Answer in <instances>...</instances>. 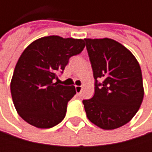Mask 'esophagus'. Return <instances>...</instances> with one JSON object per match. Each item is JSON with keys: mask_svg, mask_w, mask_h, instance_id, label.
<instances>
[{"mask_svg": "<svg viewBox=\"0 0 152 152\" xmlns=\"http://www.w3.org/2000/svg\"><path fill=\"white\" fill-rule=\"evenodd\" d=\"M82 89H83V87H82V86L76 85V93H77V94H80V93H81V91H82Z\"/></svg>", "mask_w": 152, "mask_h": 152, "instance_id": "esophagus-1", "label": "esophagus"}]
</instances>
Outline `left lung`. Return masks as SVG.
I'll use <instances>...</instances> for the list:
<instances>
[{
	"mask_svg": "<svg viewBox=\"0 0 152 152\" xmlns=\"http://www.w3.org/2000/svg\"><path fill=\"white\" fill-rule=\"evenodd\" d=\"M84 40L95 79L94 96L83 100L86 115L100 129H118L135 116L142 102L140 65L129 49L113 39Z\"/></svg>",
	"mask_w": 152,
	"mask_h": 152,
	"instance_id": "1",
	"label": "left lung"
}]
</instances>
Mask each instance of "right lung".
<instances>
[{"label":"right lung","instance_id":"1","mask_svg":"<svg viewBox=\"0 0 152 152\" xmlns=\"http://www.w3.org/2000/svg\"><path fill=\"white\" fill-rule=\"evenodd\" d=\"M84 46V39L48 36L24 49L10 83L13 103L22 119L39 129L53 128L64 119L76 89L54 81L69 58L79 54Z\"/></svg>","mask_w":152,"mask_h":152}]
</instances>
